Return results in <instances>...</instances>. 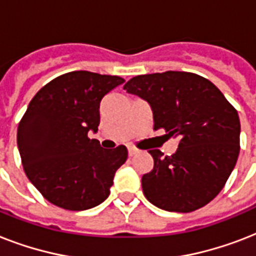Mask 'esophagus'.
<instances>
[{
	"label": "esophagus",
	"instance_id": "obj_1",
	"mask_svg": "<svg viewBox=\"0 0 256 256\" xmlns=\"http://www.w3.org/2000/svg\"><path fill=\"white\" fill-rule=\"evenodd\" d=\"M128 156H134L136 152H138V150H136V148H132V146H128Z\"/></svg>",
	"mask_w": 256,
	"mask_h": 256
}]
</instances>
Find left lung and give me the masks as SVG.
I'll list each match as a JSON object with an SVG mask.
<instances>
[{
  "instance_id": "1",
  "label": "left lung",
  "mask_w": 256,
  "mask_h": 256,
  "mask_svg": "<svg viewBox=\"0 0 256 256\" xmlns=\"http://www.w3.org/2000/svg\"><path fill=\"white\" fill-rule=\"evenodd\" d=\"M128 92L150 104L154 130L180 138L168 156L154 148V168L142 176L144 196L166 211L191 212L220 192L238 160L240 122L236 108L216 86L188 72L132 77Z\"/></svg>"
}]
</instances>
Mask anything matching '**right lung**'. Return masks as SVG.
I'll list each match as a JSON object with an SVG mask.
<instances>
[{"instance_id":"1","label":"right lung","mask_w":256,"mask_h":256,"mask_svg":"<svg viewBox=\"0 0 256 256\" xmlns=\"http://www.w3.org/2000/svg\"><path fill=\"white\" fill-rule=\"evenodd\" d=\"M124 82L118 76L70 72L30 100L18 124L17 144L26 176L46 200L82 211L108 196L128 148H102L88 132L98 130L100 100Z\"/></svg>"}]
</instances>
